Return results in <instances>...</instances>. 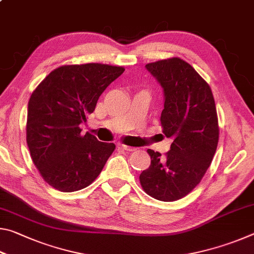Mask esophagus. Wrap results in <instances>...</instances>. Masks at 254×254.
<instances>
[{
	"mask_svg": "<svg viewBox=\"0 0 254 254\" xmlns=\"http://www.w3.org/2000/svg\"><path fill=\"white\" fill-rule=\"evenodd\" d=\"M120 147H121L124 150H127V151H135V150H136L135 147H130V145H127V144H121Z\"/></svg>",
	"mask_w": 254,
	"mask_h": 254,
	"instance_id": "34e87169",
	"label": "esophagus"
}]
</instances>
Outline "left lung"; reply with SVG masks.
<instances>
[{"mask_svg":"<svg viewBox=\"0 0 254 254\" xmlns=\"http://www.w3.org/2000/svg\"><path fill=\"white\" fill-rule=\"evenodd\" d=\"M163 88L162 132L174 141L165 156L148 149L151 165L140 175L149 196L175 201L188 195L203 179L220 135L212 89L188 63L178 57L145 65Z\"/></svg>","mask_w":254,"mask_h":254,"instance_id":"8db88e82","label":"left lung"}]
</instances>
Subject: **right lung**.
I'll return each mask as SVG.
<instances>
[{
  "mask_svg": "<svg viewBox=\"0 0 254 254\" xmlns=\"http://www.w3.org/2000/svg\"><path fill=\"white\" fill-rule=\"evenodd\" d=\"M124 67L89 63L56 68L31 94L27 144L47 184L71 192L91 185L115 150L114 143L81 134L79 124L95 110L101 94Z\"/></svg>",
  "mask_w": 254,
  "mask_h": 254,
  "instance_id": "obj_1",
  "label": "right lung"
}]
</instances>
